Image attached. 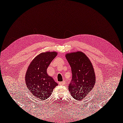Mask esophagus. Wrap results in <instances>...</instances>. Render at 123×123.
Wrapping results in <instances>:
<instances>
[{"label":"esophagus","mask_w":123,"mask_h":123,"mask_svg":"<svg viewBox=\"0 0 123 123\" xmlns=\"http://www.w3.org/2000/svg\"><path fill=\"white\" fill-rule=\"evenodd\" d=\"M59 84L60 85H65L66 84H65V81H62V82H60L59 83Z\"/></svg>","instance_id":"obj_1"}]
</instances>
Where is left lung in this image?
<instances>
[{"mask_svg": "<svg viewBox=\"0 0 123 123\" xmlns=\"http://www.w3.org/2000/svg\"><path fill=\"white\" fill-rule=\"evenodd\" d=\"M66 58L72 75L68 90L74 99L81 100L90 93L96 83L93 66L89 58L80 51L68 53Z\"/></svg>", "mask_w": 123, "mask_h": 123, "instance_id": "obj_1", "label": "left lung"}]
</instances>
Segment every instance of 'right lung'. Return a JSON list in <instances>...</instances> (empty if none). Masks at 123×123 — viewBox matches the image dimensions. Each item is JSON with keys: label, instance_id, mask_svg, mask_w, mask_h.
Wrapping results in <instances>:
<instances>
[{"label": "right lung", "instance_id": "add662e5", "mask_svg": "<svg viewBox=\"0 0 123 123\" xmlns=\"http://www.w3.org/2000/svg\"><path fill=\"white\" fill-rule=\"evenodd\" d=\"M57 53L46 52L37 56L30 64L25 76L26 85L32 97L44 100L52 93L57 83L47 74V68Z\"/></svg>", "mask_w": 123, "mask_h": 123}]
</instances>
